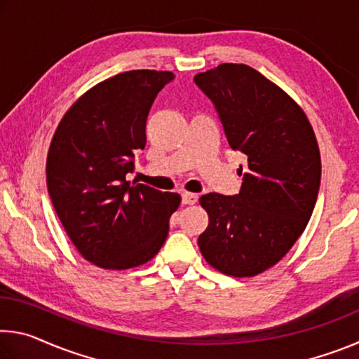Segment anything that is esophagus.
<instances>
[{
    "instance_id": "34e87169",
    "label": "esophagus",
    "mask_w": 359,
    "mask_h": 359,
    "mask_svg": "<svg viewBox=\"0 0 359 359\" xmlns=\"http://www.w3.org/2000/svg\"><path fill=\"white\" fill-rule=\"evenodd\" d=\"M198 201V194L194 193H182V204H194Z\"/></svg>"
}]
</instances>
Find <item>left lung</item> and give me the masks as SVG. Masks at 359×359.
<instances>
[{"label": "left lung", "instance_id": "left-lung-1", "mask_svg": "<svg viewBox=\"0 0 359 359\" xmlns=\"http://www.w3.org/2000/svg\"><path fill=\"white\" fill-rule=\"evenodd\" d=\"M212 101L231 149L245 155L238 194H204V259L223 274L252 277L278 263L306 229L317 203L321 161L306 114L247 65L224 63L194 76Z\"/></svg>", "mask_w": 359, "mask_h": 359}]
</instances>
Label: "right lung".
<instances>
[{
  "label": "right lung",
  "mask_w": 359,
  "mask_h": 359,
  "mask_svg": "<svg viewBox=\"0 0 359 359\" xmlns=\"http://www.w3.org/2000/svg\"><path fill=\"white\" fill-rule=\"evenodd\" d=\"M168 71H128L88 90L69 109L47 155V190L69 239L104 269L147 263L165 244L177 193L128 182L147 142L145 123Z\"/></svg>",
  "instance_id": "1"
}]
</instances>
